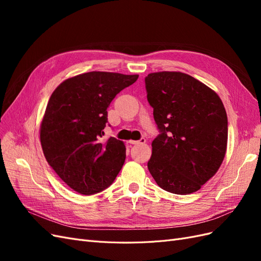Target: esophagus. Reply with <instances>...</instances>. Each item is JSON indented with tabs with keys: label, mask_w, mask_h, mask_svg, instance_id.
I'll return each mask as SVG.
<instances>
[{
	"label": "esophagus",
	"mask_w": 261,
	"mask_h": 261,
	"mask_svg": "<svg viewBox=\"0 0 261 261\" xmlns=\"http://www.w3.org/2000/svg\"><path fill=\"white\" fill-rule=\"evenodd\" d=\"M128 143L130 145H139V144H145L146 143V139L145 138H141L139 140H129Z\"/></svg>",
	"instance_id": "34e87169"
}]
</instances>
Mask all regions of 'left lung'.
I'll return each instance as SVG.
<instances>
[{
    "label": "left lung",
    "mask_w": 261,
    "mask_h": 261,
    "mask_svg": "<svg viewBox=\"0 0 261 261\" xmlns=\"http://www.w3.org/2000/svg\"><path fill=\"white\" fill-rule=\"evenodd\" d=\"M147 99L160 134L152 141L148 170L164 191L188 195L218 172L227 145V116L208 86L180 72L145 78Z\"/></svg>",
    "instance_id": "8db88e82"
}]
</instances>
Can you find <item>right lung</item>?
<instances>
[{
	"instance_id": "add662e5",
	"label": "right lung",
	"mask_w": 261,
	"mask_h": 261,
	"mask_svg": "<svg viewBox=\"0 0 261 261\" xmlns=\"http://www.w3.org/2000/svg\"><path fill=\"white\" fill-rule=\"evenodd\" d=\"M138 75L89 72L70 77L51 94L40 125L43 154L75 192L92 195L113 183L126 148L114 137L101 140L111 101Z\"/></svg>"
}]
</instances>
